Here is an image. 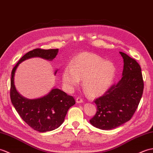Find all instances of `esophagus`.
<instances>
[{"label":"esophagus","instance_id":"1","mask_svg":"<svg viewBox=\"0 0 153 153\" xmlns=\"http://www.w3.org/2000/svg\"><path fill=\"white\" fill-rule=\"evenodd\" d=\"M76 102L77 103H81L83 102V100L80 97H76Z\"/></svg>","mask_w":153,"mask_h":153}]
</instances>
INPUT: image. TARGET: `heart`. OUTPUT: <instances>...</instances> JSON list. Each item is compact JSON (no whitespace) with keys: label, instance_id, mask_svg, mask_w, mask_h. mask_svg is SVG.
<instances>
[{"label":"heart","instance_id":"b5f03b06","mask_svg":"<svg viewBox=\"0 0 153 153\" xmlns=\"http://www.w3.org/2000/svg\"><path fill=\"white\" fill-rule=\"evenodd\" d=\"M116 67L110 62L94 53L84 52L74 57L71 64L62 73L63 83L72 90L84 80V90L90 97L103 94L113 82Z\"/></svg>","mask_w":153,"mask_h":153}]
</instances>
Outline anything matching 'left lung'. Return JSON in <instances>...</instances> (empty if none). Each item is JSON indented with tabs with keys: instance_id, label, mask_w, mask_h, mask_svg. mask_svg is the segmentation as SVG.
I'll list each match as a JSON object with an SVG mask.
<instances>
[{
	"instance_id": "1",
	"label": "left lung",
	"mask_w": 153,
	"mask_h": 153,
	"mask_svg": "<svg viewBox=\"0 0 153 153\" xmlns=\"http://www.w3.org/2000/svg\"><path fill=\"white\" fill-rule=\"evenodd\" d=\"M120 53L124 59L122 79L94 101L97 113L90 122L101 130H112L130 120L143 94L144 84L140 65L127 54Z\"/></svg>"
}]
</instances>
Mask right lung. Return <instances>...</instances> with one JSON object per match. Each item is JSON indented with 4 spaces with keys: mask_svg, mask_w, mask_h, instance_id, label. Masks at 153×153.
<instances>
[{
    "mask_svg": "<svg viewBox=\"0 0 153 153\" xmlns=\"http://www.w3.org/2000/svg\"><path fill=\"white\" fill-rule=\"evenodd\" d=\"M58 49H34L25 53L13 68L10 83V99L15 109L23 120L33 130L39 132L52 131L63 123L69 108L75 104L74 97L57 88H53L45 96L29 100L21 96L14 85L15 72L23 61L39 57L52 61ZM57 71H55V74Z\"/></svg>",
    "mask_w": 153,
    "mask_h": 153,
    "instance_id": "1",
    "label": "right lung"
}]
</instances>
